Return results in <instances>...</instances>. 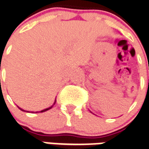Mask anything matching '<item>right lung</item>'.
I'll return each instance as SVG.
<instances>
[{
    "label": "right lung",
    "instance_id": "1",
    "mask_svg": "<svg viewBox=\"0 0 149 149\" xmlns=\"http://www.w3.org/2000/svg\"><path fill=\"white\" fill-rule=\"evenodd\" d=\"M55 102H56V101H55ZM55 103H54V104H55ZM52 107H53V106H51V107H49V108H47V109H43V110H41V113H42V112H45V111H47V110H48V109H52ZM19 109H20V110H22V111H24V109H20V108H19ZM36 113H37V112H36Z\"/></svg>",
    "mask_w": 149,
    "mask_h": 149
}]
</instances>
